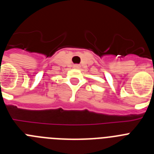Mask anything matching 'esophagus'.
Listing matches in <instances>:
<instances>
[{"label":"esophagus","instance_id":"1","mask_svg":"<svg viewBox=\"0 0 154 154\" xmlns=\"http://www.w3.org/2000/svg\"><path fill=\"white\" fill-rule=\"evenodd\" d=\"M74 68H75V69H79V65H74Z\"/></svg>","mask_w":154,"mask_h":154}]
</instances>
